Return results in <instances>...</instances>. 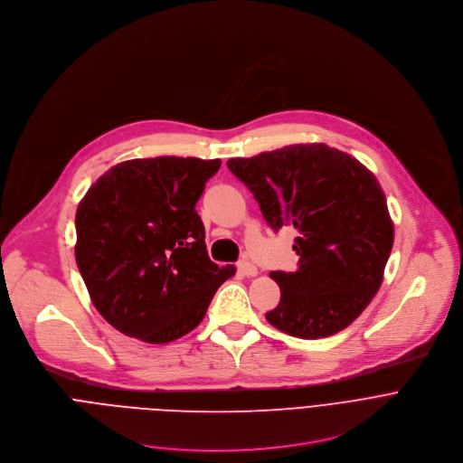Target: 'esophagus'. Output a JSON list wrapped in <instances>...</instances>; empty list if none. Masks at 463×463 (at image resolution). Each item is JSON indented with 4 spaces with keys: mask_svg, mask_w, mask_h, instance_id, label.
<instances>
[{
    "mask_svg": "<svg viewBox=\"0 0 463 463\" xmlns=\"http://www.w3.org/2000/svg\"><path fill=\"white\" fill-rule=\"evenodd\" d=\"M237 271H239L241 275H246V277H253V275H257V268H255V264H253L251 260H248V259H242V260H239V262H237Z\"/></svg>",
    "mask_w": 463,
    "mask_h": 463,
    "instance_id": "obj_1",
    "label": "esophagus"
}]
</instances>
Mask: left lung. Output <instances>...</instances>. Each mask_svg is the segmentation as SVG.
Masks as SVG:
<instances>
[{"label":"left lung","instance_id":"left-lung-1","mask_svg":"<svg viewBox=\"0 0 463 463\" xmlns=\"http://www.w3.org/2000/svg\"><path fill=\"white\" fill-rule=\"evenodd\" d=\"M226 165L273 232H298V268L269 273L281 301L266 312L268 323L301 339L346 328L378 294L394 242L376 176L325 144L287 146Z\"/></svg>","mask_w":463,"mask_h":463}]
</instances>
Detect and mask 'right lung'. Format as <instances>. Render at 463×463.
<instances>
[{
	"instance_id": "add662e5",
	"label": "right lung",
	"mask_w": 463,
	"mask_h": 463,
	"mask_svg": "<svg viewBox=\"0 0 463 463\" xmlns=\"http://www.w3.org/2000/svg\"><path fill=\"white\" fill-rule=\"evenodd\" d=\"M219 167V158L128 160L78 204V269L92 305L122 334L155 345L186 335L235 273L208 257L195 210Z\"/></svg>"
}]
</instances>
